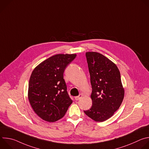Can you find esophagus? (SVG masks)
I'll return each instance as SVG.
<instances>
[{"label":"esophagus","instance_id":"esophagus-1","mask_svg":"<svg viewBox=\"0 0 149 149\" xmlns=\"http://www.w3.org/2000/svg\"><path fill=\"white\" fill-rule=\"evenodd\" d=\"M82 97V94H80L78 96L75 97V100H76V101H78V100H79Z\"/></svg>","mask_w":149,"mask_h":149}]
</instances>
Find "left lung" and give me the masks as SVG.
Segmentation results:
<instances>
[{"mask_svg": "<svg viewBox=\"0 0 149 149\" xmlns=\"http://www.w3.org/2000/svg\"><path fill=\"white\" fill-rule=\"evenodd\" d=\"M92 86L93 105L84 111L95 121L102 122L113 116L123 102L124 90L120 72L114 63L95 52L86 54Z\"/></svg>", "mask_w": 149, "mask_h": 149, "instance_id": "left-lung-1", "label": "left lung"}]
</instances>
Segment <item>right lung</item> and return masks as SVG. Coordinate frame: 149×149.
Returning <instances> with one entry per match:
<instances>
[{
  "mask_svg": "<svg viewBox=\"0 0 149 149\" xmlns=\"http://www.w3.org/2000/svg\"><path fill=\"white\" fill-rule=\"evenodd\" d=\"M76 54H57L42 62L32 71L28 99L35 113L42 120L55 122L65 116L72 101L63 72Z\"/></svg>",
  "mask_w": 149,
  "mask_h": 149,
  "instance_id": "1",
  "label": "right lung"
}]
</instances>
